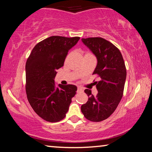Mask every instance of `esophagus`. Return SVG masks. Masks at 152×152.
Returning a JSON list of instances; mask_svg holds the SVG:
<instances>
[{
	"label": "esophagus",
	"instance_id": "34e87169",
	"mask_svg": "<svg viewBox=\"0 0 152 152\" xmlns=\"http://www.w3.org/2000/svg\"><path fill=\"white\" fill-rule=\"evenodd\" d=\"M82 91H83V90H82L80 87H78V89H77V92H78V93H80Z\"/></svg>",
	"mask_w": 152,
	"mask_h": 152
}]
</instances>
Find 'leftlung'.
Wrapping results in <instances>:
<instances>
[{"label":"left lung","instance_id":"left-lung-1","mask_svg":"<svg viewBox=\"0 0 152 152\" xmlns=\"http://www.w3.org/2000/svg\"><path fill=\"white\" fill-rule=\"evenodd\" d=\"M97 58V65L92 74L101 80L95 82L98 94H92L86 89L88 100L81 106L84 116L91 121L100 122L111 115L121 100L127 72L121 51L116 46L102 37L82 39Z\"/></svg>","mask_w":152,"mask_h":152}]
</instances>
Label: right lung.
<instances>
[{
	"mask_svg": "<svg viewBox=\"0 0 152 152\" xmlns=\"http://www.w3.org/2000/svg\"><path fill=\"white\" fill-rule=\"evenodd\" d=\"M79 39V37L51 36L38 43L27 59L25 90L28 101L46 121L62 120L76 93L77 87L72 84H58L56 88L54 78L68 51Z\"/></svg>",
	"mask_w": 152,
	"mask_h": 152,
	"instance_id": "right-lung-1",
	"label": "right lung"
}]
</instances>
